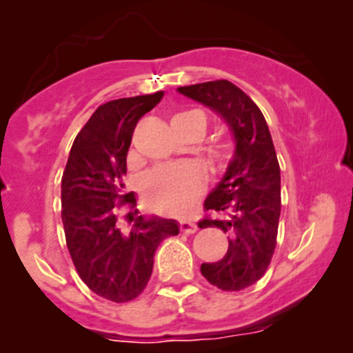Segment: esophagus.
Masks as SVG:
<instances>
[{
	"label": "esophagus",
	"mask_w": 353,
	"mask_h": 353,
	"mask_svg": "<svg viewBox=\"0 0 353 353\" xmlns=\"http://www.w3.org/2000/svg\"><path fill=\"white\" fill-rule=\"evenodd\" d=\"M179 227H181V232H184V234H194L198 230L196 223L190 222V220H181Z\"/></svg>",
	"instance_id": "esophagus-1"
}]
</instances>
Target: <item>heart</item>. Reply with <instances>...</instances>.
<instances>
[{
    "label": "heart",
    "instance_id": "heart-1",
    "mask_svg": "<svg viewBox=\"0 0 353 353\" xmlns=\"http://www.w3.org/2000/svg\"><path fill=\"white\" fill-rule=\"evenodd\" d=\"M196 119L205 133V116L198 110H186L172 117V123L177 121ZM143 198L147 205L162 215L179 216L184 215L194 205L201 191V184L196 174L183 165H165L152 170L143 177L141 183Z\"/></svg>",
    "mask_w": 353,
    "mask_h": 353
}]
</instances>
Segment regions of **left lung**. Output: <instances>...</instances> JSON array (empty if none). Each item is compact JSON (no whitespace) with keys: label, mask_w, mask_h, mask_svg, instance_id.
I'll list each match as a JSON object with an SVG mask.
<instances>
[{"label":"left lung","mask_w":353,"mask_h":353,"mask_svg":"<svg viewBox=\"0 0 353 353\" xmlns=\"http://www.w3.org/2000/svg\"><path fill=\"white\" fill-rule=\"evenodd\" d=\"M177 92L219 114L232 134V159L205 199V208L215 210L219 216L198 225L229 234L225 256L203 263L201 275L222 290H243L265 275L276 245L282 201L272 134L258 105L230 81H205Z\"/></svg>","instance_id":"left-lung-1"}]
</instances>
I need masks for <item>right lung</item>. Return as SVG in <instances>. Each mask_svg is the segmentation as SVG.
Masks as SVG:
<instances>
[{"mask_svg": "<svg viewBox=\"0 0 353 353\" xmlns=\"http://www.w3.org/2000/svg\"><path fill=\"white\" fill-rule=\"evenodd\" d=\"M162 97L160 90L101 105L74 138L63 172L61 219L68 251L85 285L112 302L133 301L143 292L159 244L179 234L176 220L160 216H138L131 230L117 223V208L123 205L117 199L137 205L131 193H123L134 126Z\"/></svg>", "mask_w": 353, "mask_h": 353, "instance_id": "obj_1", "label": "right lung"}]
</instances>
